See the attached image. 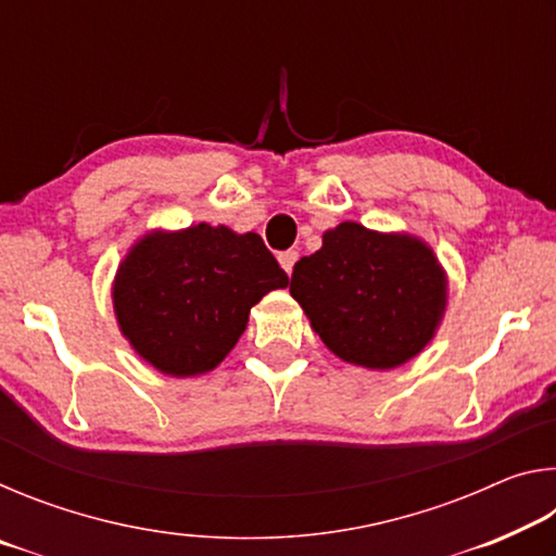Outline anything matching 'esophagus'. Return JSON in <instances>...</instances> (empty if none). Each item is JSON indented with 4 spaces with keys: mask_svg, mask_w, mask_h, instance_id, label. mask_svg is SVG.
<instances>
[{
    "mask_svg": "<svg viewBox=\"0 0 556 556\" xmlns=\"http://www.w3.org/2000/svg\"><path fill=\"white\" fill-rule=\"evenodd\" d=\"M299 260V252L296 250H287V252H279V265L285 267L287 275H291V269H294Z\"/></svg>",
    "mask_w": 556,
    "mask_h": 556,
    "instance_id": "1",
    "label": "esophagus"
}]
</instances>
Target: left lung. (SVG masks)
Masks as SVG:
<instances>
[{
	"mask_svg": "<svg viewBox=\"0 0 556 556\" xmlns=\"http://www.w3.org/2000/svg\"><path fill=\"white\" fill-rule=\"evenodd\" d=\"M287 285L328 351L368 370L417 357L448 304L446 269L425 240L353 220L326 230Z\"/></svg>",
	"mask_w": 556,
	"mask_h": 556,
	"instance_id": "left-lung-1",
	"label": "left lung"
}]
</instances>
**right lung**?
Listing matches in <instances>:
<instances>
[{"instance_id":"obj_1","label":"right lung","mask_w":556,"mask_h":556,"mask_svg":"<svg viewBox=\"0 0 556 556\" xmlns=\"http://www.w3.org/2000/svg\"><path fill=\"white\" fill-rule=\"evenodd\" d=\"M287 281L257 232L208 223L149 230L119 262L112 308L144 363L195 378L218 368L248 328L250 308Z\"/></svg>"}]
</instances>
